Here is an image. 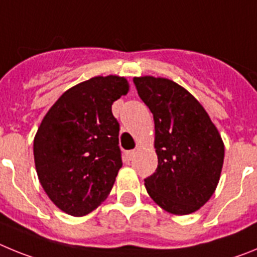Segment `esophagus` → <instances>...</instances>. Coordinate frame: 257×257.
<instances>
[{"mask_svg": "<svg viewBox=\"0 0 257 257\" xmlns=\"http://www.w3.org/2000/svg\"><path fill=\"white\" fill-rule=\"evenodd\" d=\"M135 154H136V152L135 151H128V152H126V160L127 161H131L134 158V157H135Z\"/></svg>", "mask_w": 257, "mask_h": 257, "instance_id": "esophagus-1", "label": "esophagus"}]
</instances>
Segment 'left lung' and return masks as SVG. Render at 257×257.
I'll use <instances>...</instances> for the list:
<instances>
[{
  "label": "left lung",
  "mask_w": 257,
  "mask_h": 257,
  "mask_svg": "<svg viewBox=\"0 0 257 257\" xmlns=\"http://www.w3.org/2000/svg\"><path fill=\"white\" fill-rule=\"evenodd\" d=\"M134 83L156 130L158 166L144 180L147 192L167 212H196L220 180L225 148L219 130L196 97L171 79L143 76Z\"/></svg>",
  "instance_id": "left-lung-1"
}]
</instances>
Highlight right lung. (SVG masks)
<instances>
[{"label":"right lung","instance_id":"obj_1","mask_svg":"<svg viewBox=\"0 0 257 257\" xmlns=\"http://www.w3.org/2000/svg\"><path fill=\"white\" fill-rule=\"evenodd\" d=\"M128 90L124 77H92L67 90L41 122L33 142L36 171L63 212L85 216L112 190L122 167L112 104Z\"/></svg>","mask_w":257,"mask_h":257}]
</instances>
